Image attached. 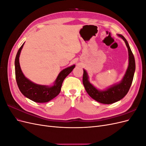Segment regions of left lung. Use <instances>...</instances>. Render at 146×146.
<instances>
[{
	"mask_svg": "<svg viewBox=\"0 0 146 146\" xmlns=\"http://www.w3.org/2000/svg\"><path fill=\"white\" fill-rule=\"evenodd\" d=\"M124 41L129 51V66L122 81L114 85L104 91H100L96 88L88 80V76L86 70L83 69V84L87 93L91 98L98 102L104 104H111L120 100L127 94L133 82L135 71V61L133 53L126 39L122 35H117Z\"/></svg>",
	"mask_w": 146,
	"mask_h": 146,
	"instance_id": "1",
	"label": "left lung"
}]
</instances>
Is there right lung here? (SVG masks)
I'll list each match as a JSON object with an SVG mask.
<instances>
[{
    "label": "right lung",
    "instance_id": "1",
    "mask_svg": "<svg viewBox=\"0 0 146 146\" xmlns=\"http://www.w3.org/2000/svg\"><path fill=\"white\" fill-rule=\"evenodd\" d=\"M24 43L17 52L15 58V75L17 85L21 93L26 98L38 103H45L58 96L64 78L72 71L75 65L70 66L60 72L54 83V85L48 86L35 84L26 78L22 72L19 64V55Z\"/></svg>",
    "mask_w": 146,
    "mask_h": 146
}]
</instances>
